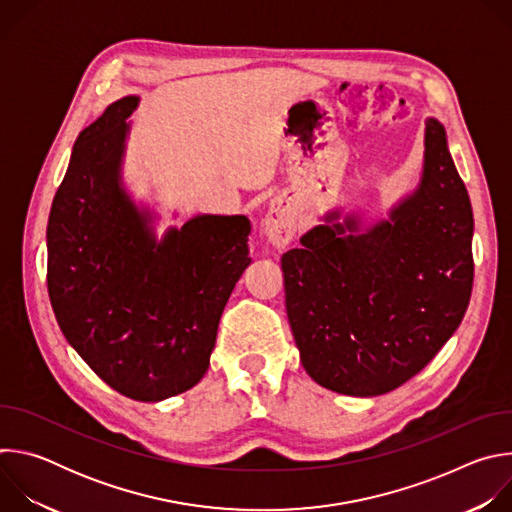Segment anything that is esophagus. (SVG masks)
<instances>
[{"instance_id":"esophagus-1","label":"esophagus","mask_w":512,"mask_h":512,"mask_svg":"<svg viewBox=\"0 0 512 512\" xmlns=\"http://www.w3.org/2000/svg\"><path fill=\"white\" fill-rule=\"evenodd\" d=\"M263 233L273 247H285L296 237V214L283 200H273L265 218Z\"/></svg>"}]
</instances>
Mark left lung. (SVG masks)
<instances>
[{
    "mask_svg": "<svg viewBox=\"0 0 512 512\" xmlns=\"http://www.w3.org/2000/svg\"><path fill=\"white\" fill-rule=\"evenodd\" d=\"M308 231L281 257L285 308L306 373L354 397L389 393L440 352L472 294L474 218L444 125L425 121L423 174L389 221Z\"/></svg>",
    "mask_w": 512,
    "mask_h": 512,
    "instance_id": "left-lung-1",
    "label": "left lung"
}]
</instances>
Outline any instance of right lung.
Returning <instances> with one entry per match:
<instances>
[{
    "label": "right lung",
    "mask_w": 512,
    "mask_h": 512,
    "mask_svg": "<svg viewBox=\"0 0 512 512\" xmlns=\"http://www.w3.org/2000/svg\"><path fill=\"white\" fill-rule=\"evenodd\" d=\"M139 97L81 131L48 218V296L56 322L117 393L162 401L208 371L218 320L247 265L243 214H200L162 241L123 188L121 162Z\"/></svg>",
    "instance_id": "obj_1"
}]
</instances>
